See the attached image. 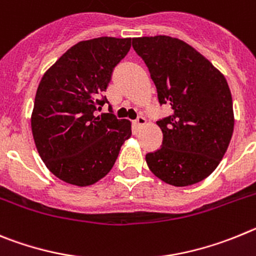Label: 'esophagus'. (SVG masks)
Here are the masks:
<instances>
[{"mask_svg":"<svg viewBox=\"0 0 256 256\" xmlns=\"http://www.w3.org/2000/svg\"><path fill=\"white\" fill-rule=\"evenodd\" d=\"M145 124H146V120H145L144 116L138 117V118H136V125L138 126H140V128H142V126H144Z\"/></svg>","mask_w":256,"mask_h":256,"instance_id":"obj_1","label":"esophagus"}]
</instances>
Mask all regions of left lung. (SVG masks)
Returning a JSON list of instances; mask_svg holds the SVG:
<instances>
[{"label": "left lung", "instance_id": "left-lung-1", "mask_svg": "<svg viewBox=\"0 0 256 256\" xmlns=\"http://www.w3.org/2000/svg\"><path fill=\"white\" fill-rule=\"evenodd\" d=\"M148 66L160 104L171 116L156 121L162 146L145 156L149 170L172 186L200 182L217 168L231 142L234 117L227 80L210 61L181 39H132Z\"/></svg>", "mask_w": 256, "mask_h": 256}]
</instances>
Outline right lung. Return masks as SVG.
<instances>
[{
  "label": "right lung",
  "instance_id": "obj_1",
  "mask_svg": "<svg viewBox=\"0 0 256 256\" xmlns=\"http://www.w3.org/2000/svg\"><path fill=\"white\" fill-rule=\"evenodd\" d=\"M130 47L131 38L82 40L66 50L39 82L32 132L44 164L64 182L82 188L100 181L131 136L128 120L96 114L108 103L100 94Z\"/></svg>",
  "mask_w": 256,
  "mask_h": 256
}]
</instances>
